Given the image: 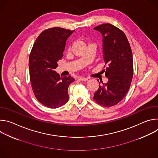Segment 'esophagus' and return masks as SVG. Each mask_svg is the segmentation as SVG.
Returning a JSON list of instances; mask_svg holds the SVG:
<instances>
[{"mask_svg":"<svg viewBox=\"0 0 158 158\" xmlns=\"http://www.w3.org/2000/svg\"><path fill=\"white\" fill-rule=\"evenodd\" d=\"M79 79L80 81H86L88 80L87 78H85V77H80L79 78Z\"/></svg>","mask_w":158,"mask_h":158,"instance_id":"34e87169","label":"esophagus"}]
</instances>
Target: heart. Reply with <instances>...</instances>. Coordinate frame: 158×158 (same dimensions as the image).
I'll use <instances>...</instances> for the list:
<instances>
[{
    "label": "heart",
    "mask_w": 158,
    "mask_h": 158,
    "mask_svg": "<svg viewBox=\"0 0 158 158\" xmlns=\"http://www.w3.org/2000/svg\"><path fill=\"white\" fill-rule=\"evenodd\" d=\"M69 49H70V48H69Z\"/></svg>",
    "instance_id": "obj_1"
}]
</instances>
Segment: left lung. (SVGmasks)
Masks as SVG:
<instances>
[{
    "label": "left lung",
    "instance_id": "obj_1",
    "mask_svg": "<svg viewBox=\"0 0 158 158\" xmlns=\"http://www.w3.org/2000/svg\"><path fill=\"white\" fill-rule=\"evenodd\" d=\"M94 29L103 37V59L107 65L104 71L108 82L101 81L102 85L99 83L93 99L99 105L109 107L118 104L129 91L133 76L132 54L125 34L117 27L107 23Z\"/></svg>",
    "mask_w": 158,
    "mask_h": 158
}]
</instances>
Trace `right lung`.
Wrapping results in <instances>:
<instances>
[{"instance_id":"add662e5","label":"right lung","mask_w":158,"mask_h":158,"mask_svg":"<svg viewBox=\"0 0 158 158\" xmlns=\"http://www.w3.org/2000/svg\"><path fill=\"white\" fill-rule=\"evenodd\" d=\"M74 31L61 27L42 32L35 40L29 60L30 81L37 101L49 108H57L69 100L67 89L74 81L71 76H60L54 69L62 59L66 40Z\"/></svg>"}]
</instances>
